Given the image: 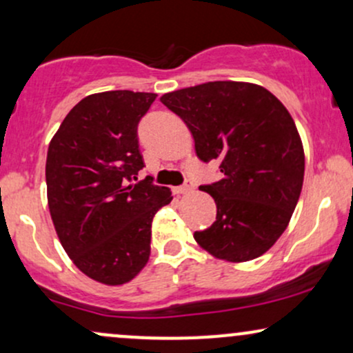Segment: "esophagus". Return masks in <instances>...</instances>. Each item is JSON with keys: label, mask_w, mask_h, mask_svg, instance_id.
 <instances>
[{"label": "esophagus", "mask_w": 353, "mask_h": 353, "mask_svg": "<svg viewBox=\"0 0 353 353\" xmlns=\"http://www.w3.org/2000/svg\"><path fill=\"white\" fill-rule=\"evenodd\" d=\"M194 189V182L192 181H185L184 184L179 185V188H174V194H188Z\"/></svg>", "instance_id": "1"}]
</instances>
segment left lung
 I'll return each instance as SVG.
<instances>
[{"label": "left lung", "mask_w": 353, "mask_h": 353, "mask_svg": "<svg viewBox=\"0 0 353 353\" xmlns=\"http://www.w3.org/2000/svg\"><path fill=\"white\" fill-rule=\"evenodd\" d=\"M192 132L201 161H219L222 179L201 190L217 205L216 222L194 239L214 257H261L289 225L303 184L302 139L285 106L265 88L210 81L161 96Z\"/></svg>", "instance_id": "1"}]
</instances>
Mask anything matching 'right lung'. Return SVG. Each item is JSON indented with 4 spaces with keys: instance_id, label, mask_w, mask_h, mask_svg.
I'll return each mask as SVG.
<instances>
[{
    "instance_id": "obj_1",
    "label": "right lung",
    "mask_w": 353,
    "mask_h": 353,
    "mask_svg": "<svg viewBox=\"0 0 353 353\" xmlns=\"http://www.w3.org/2000/svg\"><path fill=\"white\" fill-rule=\"evenodd\" d=\"M157 94H89L68 112L48 148V205L61 245L83 274L106 285L132 281L151 254L156 212L171 189L144 168L137 124Z\"/></svg>"
}]
</instances>
